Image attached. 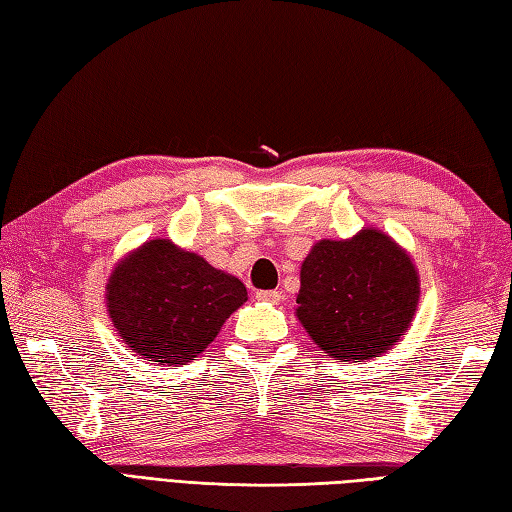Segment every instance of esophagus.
<instances>
[{
  "mask_svg": "<svg viewBox=\"0 0 512 512\" xmlns=\"http://www.w3.org/2000/svg\"><path fill=\"white\" fill-rule=\"evenodd\" d=\"M255 297L259 301H266V303H279L281 299H284V295H281L279 290H259Z\"/></svg>",
  "mask_w": 512,
  "mask_h": 512,
  "instance_id": "esophagus-1",
  "label": "esophagus"
}]
</instances>
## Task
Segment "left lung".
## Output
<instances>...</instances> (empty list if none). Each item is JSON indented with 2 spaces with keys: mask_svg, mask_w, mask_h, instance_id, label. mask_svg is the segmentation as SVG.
Returning <instances> with one entry per match:
<instances>
[{
  "mask_svg": "<svg viewBox=\"0 0 512 512\" xmlns=\"http://www.w3.org/2000/svg\"><path fill=\"white\" fill-rule=\"evenodd\" d=\"M420 275L407 248L365 226L350 239H321L301 264L295 317L339 363L391 350L416 317Z\"/></svg>",
  "mask_w": 512,
  "mask_h": 512,
  "instance_id": "1",
  "label": "left lung"
}]
</instances>
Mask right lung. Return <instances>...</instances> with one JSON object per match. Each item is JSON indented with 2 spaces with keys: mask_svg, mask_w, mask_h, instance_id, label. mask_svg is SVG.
Listing matches in <instances>:
<instances>
[{
  "mask_svg": "<svg viewBox=\"0 0 512 512\" xmlns=\"http://www.w3.org/2000/svg\"><path fill=\"white\" fill-rule=\"evenodd\" d=\"M246 299L237 277L162 237L129 250L105 286L116 334L140 358L165 367L195 361Z\"/></svg>",
  "mask_w": 512,
  "mask_h": 512,
  "instance_id": "add662e5",
  "label": "right lung"
}]
</instances>
